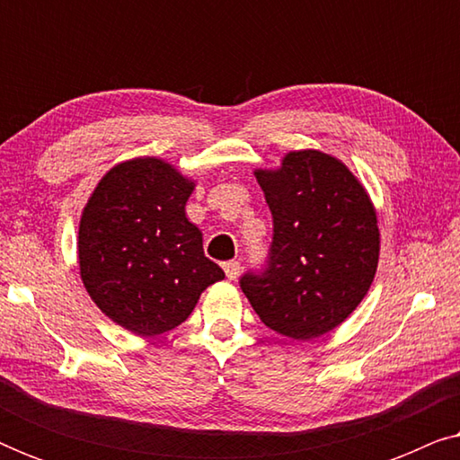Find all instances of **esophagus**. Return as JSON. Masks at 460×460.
Returning <instances> with one entry per match:
<instances>
[{"mask_svg":"<svg viewBox=\"0 0 460 460\" xmlns=\"http://www.w3.org/2000/svg\"><path fill=\"white\" fill-rule=\"evenodd\" d=\"M222 268L230 280H236L238 274H241V263L238 261H224Z\"/></svg>","mask_w":460,"mask_h":460,"instance_id":"1","label":"esophagus"}]
</instances>
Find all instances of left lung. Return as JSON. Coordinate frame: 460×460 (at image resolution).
Returning a JSON list of instances; mask_svg holds the SVG:
<instances>
[{"mask_svg":"<svg viewBox=\"0 0 460 460\" xmlns=\"http://www.w3.org/2000/svg\"><path fill=\"white\" fill-rule=\"evenodd\" d=\"M274 217L261 276L241 288L261 323L310 341L337 329L367 297L379 266L376 209L362 181L323 150H288L280 165L255 169Z\"/></svg>","mask_w":460,"mask_h":460,"instance_id":"8db88e82","label":"left lung"}]
</instances>
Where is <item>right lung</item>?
Listing matches in <instances>:
<instances>
[{
	"label": "right lung",
	"instance_id": "obj_1",
	"mask_svg": "<svg viewBox=\"0 0 460 460\" xmlns=\"http://www.w3.org/2000/svg\"><path fill=\"white\" fill-rule=\"evenodd\" d=\"M194 186L161 156H136L111 167L81 211V282L102 314L134 335L175 329L200 293L226 279L186 217Z\"/></svg>",
	"mask_w": 460,
	"mask_h": 460
}]
</instances>
